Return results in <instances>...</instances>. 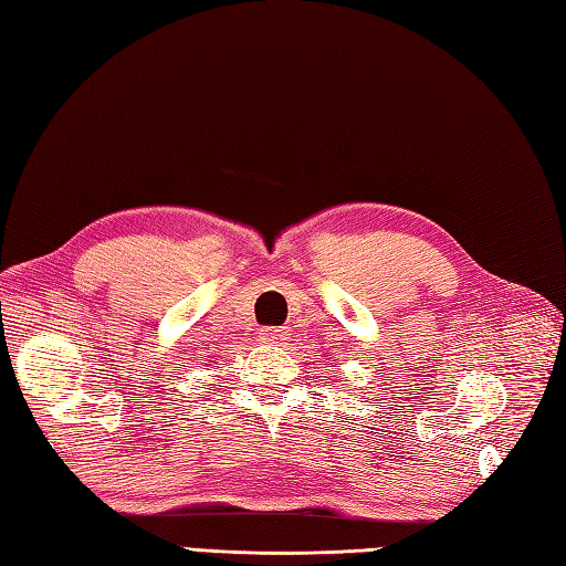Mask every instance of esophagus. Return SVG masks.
<instances>
[{
    "instance_id": "34e87169",
    "label": "esophagus",
    "mask_w": 566,
    "mask_h": 566,
    "mask_svg": "<svg viewBox=\"0 0 566 566\" xmlns=\"http://www.w3.org/2000/svg\"><path fill=\"white\" fill-rule=\"evenodd\" d=\"M286 331L284 328H262L260 331V340L264 343V346H280V343L286 340Z\"/></svg>"
}]
</instances>
